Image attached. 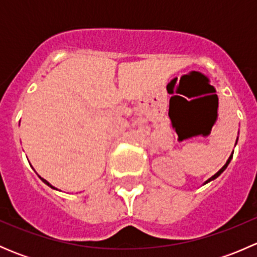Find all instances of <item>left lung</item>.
Returning a JSON list of instances; mask_svg holds the SVG:
<instances>
[{
	"label": "left lung",
	"instance_id": "obj_1",
	"mask_svg": "<svg viewBox=\"0 0 257 257\" xmlns=\"http://www.w3.org/2000/svg\"><path fill=\"white\" fill-rule=\"evenodd\" d=\"M231 159H232V155H230V158H229V159H227L226 164H225V165H224V167H222V168H221V169H220V170H219V172H217V173H216V174H214V175H212V177H211V178H210V179H208V180H206V181H205V183H204V184H208V183H209V181L214 180V179H216L217 177H219V175H220V174H221V173H222V172H224V170H225V169H226V168H227V165H229L230 160H231Z\"/></svg>",
	"mask_w": 257,
	"mask_h": 257
}]
</instances>
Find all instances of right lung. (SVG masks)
<instances>
[{"label": "right lung", "instance_id": "add662e5", "mask_svg": "<svg viewBox=\"0 0 257 257\" xmlns=\"http://www.w3.org/2000/svg\"><path fill=\"white\" fill-rule=\"evenodd\" d=\"M40 178H41V177H40ZM41 179H42V181H43V183H45V184H47V185H48V186H51V188H52V189H56V188H54V186H52V185H51V184H49L47 180H45V179H43V178H41Z\"/></svg>", "mask_w": 257, "mask_h": 257}]
</instances>
